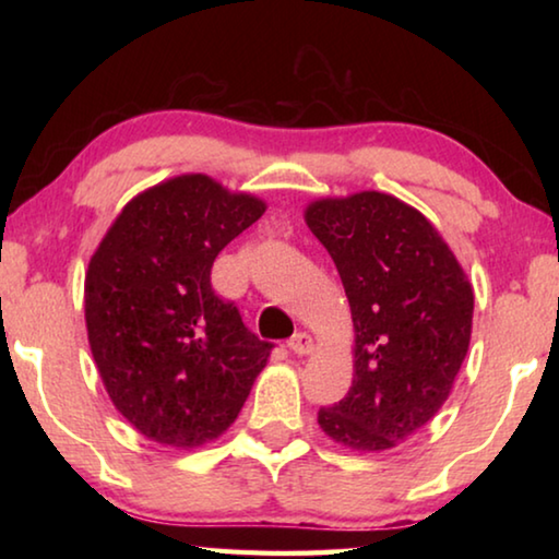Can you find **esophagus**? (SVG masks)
<instances>
[{
	"mask_svg": "<svg viewBox=\"0 0 559 559\" xmlns=\"http://www.w3.org/2000/svg\"><path fill=\"white\" fill-rule=\"evenodd\" d=\"M288 347H290V353L293 355H298V357H302V355H310L316 349V343H313V337H310L308 333H296L293 335L290 340H288Z\"/></svg>",
	"mask_w": 559,
	"mask_h": 559,
	"instance_id": "1",
	"label": "esophagus"
}]
</instances>
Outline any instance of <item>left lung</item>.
<instances>
[{"label":"left lung","instance_id":"obj_1","mask_svg":"<svg viewBox=\"0 0 559 559\" xmlns=\"http://www.w3.org/2000/svg\"><path fill=\"white\" fill-rule=\"evenodd\" d=\"M302 216L335 261L355 330L353 386L318 424L345 449H394L449 400L471 343L473 286L437 226L392 194L323 197Z\"/></svg>","mask_w":559,"mask_h":559}]
</instances>
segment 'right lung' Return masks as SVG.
I'll return each instance as SVG.
<instances>
[{"mask_svg":"<svg viewBox=\"0 0 559 559\" xmlns=\"http://www.w3.org/2000/svg\"><path fill=\"white\" fill-rule=\"evenodd\" d=\"M263 212L257 194L177 175L132 197L88 261L83 302L103 386L159 447L219 439L269 362L271 345L210 283L216 253Z\"/></svg>","mask_w":559,"mask_h":559,"instance_id":"right-lung-1","label":"right lung"}]
</instances>
